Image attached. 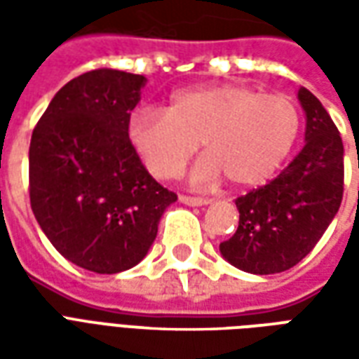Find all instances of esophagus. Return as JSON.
I'll return each instance as SVG.
<instances>
[{
	"mask_svg": "<svg viewBox=\"0 0 359 359\" xmlns=\"http://www.w3.org/2000/svg\"><path fill=\"white\" fill-rule=\"evenodd\" d=\"M179 200L182 203H187V205H194V208H198V205H208V203H210V200H205V198H194V196H180Z\"/></svg>",
	"mask_w": 359,
	"mask_h": 359,
	"instance_id": "34e87169",
	"label": "esophagus"
}]
</instances>
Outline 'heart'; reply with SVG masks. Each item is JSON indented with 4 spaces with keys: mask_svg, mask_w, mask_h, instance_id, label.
<instances>
[{
    "mask_svg": "<svg viewBox=\"0 0 359 359\" xmlns=\"http://www.w3.org/2000/svg\"><path fill=\"white\" fill-rule=\"evenodd\" d=\"M300 113L280 94L242 84H211L175 94L167 111H136L128 140L157 179H177L202 142L205 156L192 171L194 184L229 179L238 190L264 184L290 156Z\"/></svg>",
    "mask_w": 359,
    "mask_h": 359,
    "instance_id": "1",
    "label": "heart"
}]
</instances>
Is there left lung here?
<instances>
[{
  "label": "left lung",
  "mask_w": 359,
  "mask_h": 359,
  "mask_svg": "<svg viewBox=\"0 0 359 359\" xmlns=\"http://www.w3.org/2000/svg\"><path fill=\"white\" fill-rule=\"evenodd\" d=\"M306 113V146L269 184L236 198L238 229L219 250L254 275L294 267L313 250L337 215L344 190V146L339 128L308 88L298 90Z\"/></svg>",
  "instance_id": "obj_1"
}]
</instances>
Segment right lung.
Wrapping results in <instances>:
<instances>
[{
	"instance_id": "1",
	"label": "right lung",
	"mask_w": 359,
	"mask_h": 359,
	"mask_svg": "<svg viewBox=\"0 0 359 359\" xmlns=\"http://www.w3.org/2000/svg\"><path fill=\"white\" fill-rule=\"evenodd\" d=\"M146 79L95 69L67 82L38 121L30 205L53 248L82 269L113 275L140 264L177 194L142 165L128 140Z\"/></svg>"
}]
</instances>
